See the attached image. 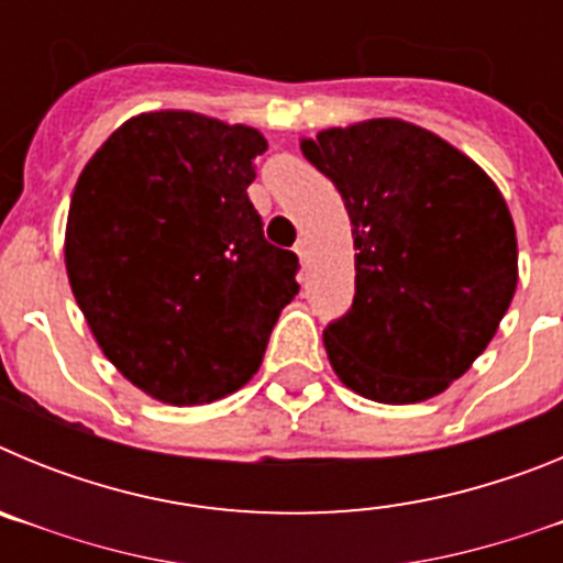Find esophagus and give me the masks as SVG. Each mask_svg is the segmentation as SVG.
Masks as SVG:
<instances>
[{
	"instance_id": "1",
	"label": "esophagus",
	"mask_w": 563,
	"mask_h": 563,
	"mask_svg": "<svg viewBox=\"0 0 563 563\" xmlns=\"http://www.w3.org/2000/svg\"><path fill=\"white\" fill-rule=\"evenodd\" d=\"M296 253H298V262H301V267H307V262H310V258H307V242H298Z\"/></svg>"
}]
</instances>
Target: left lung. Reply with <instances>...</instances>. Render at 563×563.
Here are the masks:
<instances>
[{
    "label": "left lung",
    "instance_id": "obj_1",
    "mask_svg": "<svg viewBox=\"0 0 563 563\" xmlns=\"http://www.w3.org/2000/svg\"><path fill=\"white\" fill-rule=\"evenodd\" d=\"M301 152L341 194L357 251L352 310L324 330L332 369L366 400L437 397L514 301L505 197L467 154L400 118L324 129Z\"/></svg>",
    "mask_w": 563,
    "mask_h": 563
}]
</instances>
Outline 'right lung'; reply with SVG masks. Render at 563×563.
I'll use <instances>...</instances> for the list:
<instances>
[{
  "instance_id": "right-lung-1",
  "label": "right lung",
  "mask_w": 563,
  "mask_h": 563,
  "mask_svg": "<svg viewBox=\"0 0 563 563\" xmlns=\"http://www.w3.org/2000/svg\"><path fill=\"white\" fill-rule=\"evenodd\" d=\"M262 132L161 109L109 134L76 183L64 262L103 355L168 406L242 389L298 292L247 200Z\"/></svg>"
}]
</instances>
